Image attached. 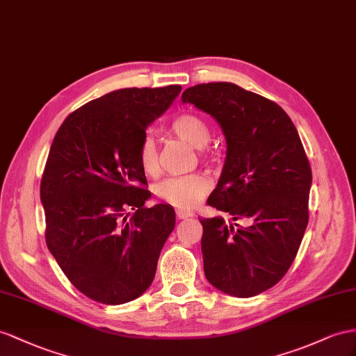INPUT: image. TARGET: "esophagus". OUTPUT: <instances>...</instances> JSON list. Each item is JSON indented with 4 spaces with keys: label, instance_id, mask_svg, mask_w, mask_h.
<instances>
[{
    "label": "esophagus",
    "instance_id": "1",
    "mask_svg": "<svg viewBox=\"0 0 356 356\" xmlns=\"http://www.w3.org/2000/svg\"><path fill=\"white\" fill-rule=\"evenodd\" d=\"M176 216H177V220H186V218H193L194 213L191 211H185V209H177Z\"/></svg>",
    "mask_w": 356,
    "mask_h": 356
}]
</instances>
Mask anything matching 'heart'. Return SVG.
<instances>
[{
  "instance_id": "b5f03b06",
  "label": "heart",
  "mask_w": 356,
  "mask_h": 356,
  "mask_svg": "<svg viewBox=\"0 0 356 356\" xmlns=\"http://www.w3.org/2000/svg\"><path fill=\"white\" fill-rule=\"evenodd\" d=\"M170 131L177 138L189 144L191 147L202 149L211 138V129L206 120L200 115L191 113H181L170 124ZM138 161L141 170L149 176L158 172V145L152 135H144L138 150ZM209 180L206 176L195 172V175L171 177L163 180L156 188V195L162 202L175 207L189 209L200 203L209 191Z\"/></svg>"
}]
</instances>
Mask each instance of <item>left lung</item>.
<instances>
[{"label": "left lung", "instance_id": "obj_1", "mask_svg": "<svg viewBox=\"0 0 356 356\" xmlns=\"http://www.w3.org/2000/svg\"><path fill=\"white\" fill-rule=\"evenodd\" d=\"M181 102L211 114L227 141L207 204L247 221L200 218L204 275L227 295L256 296L286 275L304 238L312 186L304 145L284 109L236 84L189 87Z\"/></svg>", "mask_w": 356, "mask_h": 356}]
</instances>
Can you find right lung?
<instances>
[{"label":"right lung","instance_id":"add662e5","mask_svg":"<svg viewBox=\"0 0 356 356\" xmlns=\"http://www.w3.org/2000/svg\"><path fill=\"white\" fill-rule=\"evenodd\" d=\"M180 90L111 91L69 114L54 136L40 181L44 238L69 281L96 302L141 296L176 225L170 204L144 206L152 194L138 150Z\"/></svg>","mask_w":356,"mask_h":356}]
</instances>
